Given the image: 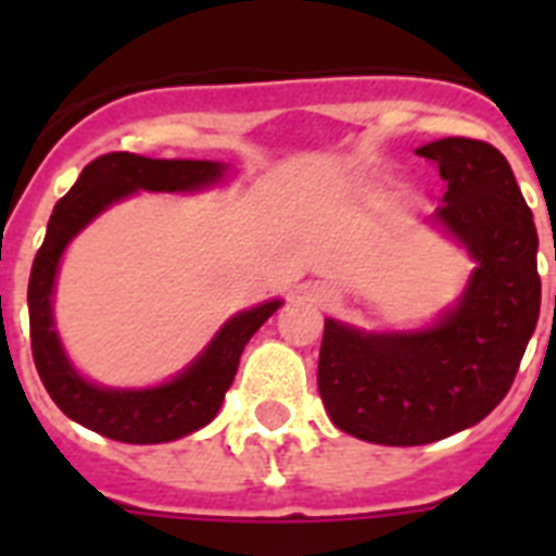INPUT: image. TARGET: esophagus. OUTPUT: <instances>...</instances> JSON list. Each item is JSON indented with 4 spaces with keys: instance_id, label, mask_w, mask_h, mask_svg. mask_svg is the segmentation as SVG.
Masks as SVG:
<instances>
[{
    "instance_id": "1",
    "label": "esophagus",
    "mask_w": 556,
    "mask_h": 556,
    "mask_svg": "<svg viewBox=\"0 0 556 556\" xmlns=\"http://www.w3.org/2000/svg\"><path fill=\"white\" fill-rule=\"evenodd\" d=\"M320 303H323V305L334 303V294H320Z\"/></svg>"
}]
</instances>
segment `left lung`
I'll return each instance as SVG.
<instances>
[{"label": "left lung", "mask_w": 556, "mask_h": 556, "mask_svg": "<svg viewBox=\"0 0 556 556\" xmlns=\"http://www.w3.org/2000/svg\"><path fill=\"white\" fill-rule=\"evenodd\" d=\"M447 187L435 210L476 270L458 305L421 331L366 334L326 320L317 389L334 427L415 447L473 427L517 378L540 317L534 213L496 147L441 138L418 150Z\"/></svg>", "instance_id": "obj_1"}]
</instances>
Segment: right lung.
I'll list each match as a JSON object with an SVG mask.
<instances>
[{
  "label": "right lung",
  "mask_w": 556,
  "mask_h": 556,
  "mask_svg": "<svg viewBox=\"0 0 556 556\" xmlns=\"http://www.w3.org/2000/svg\"><path fill=\"white\" fill-rule=\"evenodd\" d=\"M225 167L216 161H167L143 159L132 152H109L86 164L72 190L54 204L46 242L30 268V352L42 387L72 421L126 444H161L190 435L216 418L248 340L282 305L279 300L230 317L216 338L210 340V346L169 383L152 389H103L89 383L68 364L54 331L51 294L65 244L109 204L138 190H199L218 181Z\"/></svg>",
  "instance_id": "right-lung-1"
}]
</instances>
